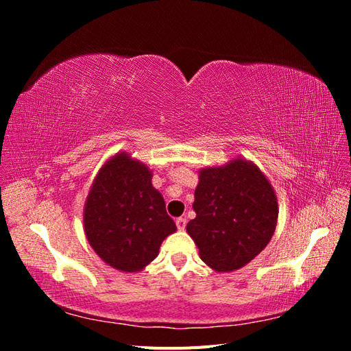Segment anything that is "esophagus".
I'll return each mask as SVG.
<instances>
[{
	"label": "esophagus",
	"instance_id": "1",
	"mask_svg": "<svg viewBox=\"0 0 351 351\" xmlns=\"http://www.w3.org/2000/svg\"><path fill=\"white\" fill-rule=\"evenodd\" d=\"M176 224H177V228H178L180 231H183V230L186 228L187 221H186V218H177V219H176Z\"/></svg>",
	"mask_w": 351,
	"mask_h": 351
}]
</instances>
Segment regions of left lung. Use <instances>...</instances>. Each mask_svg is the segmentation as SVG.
Here are the masks:
<instances>
[{"instance_id":"left-lung-1","label":"left lung","mask_w":351,"mask_h":351,"mask_svg":"<svg viewBox=\"0 0 351 351\" xmlns=\"http://www.w3.org/2000/svg\"><path fill=\"white\" fill-rule=\"evenodd\" d=\"M187 234L217 272L243 268L268 246L278 221L277 195L261 168L237 156L199 169Z\"/></svg>"}]
</instances>
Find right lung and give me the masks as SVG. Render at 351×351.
<instances>
[{
	"mask_svg": "<svg viewBox=\"0 0 351 351\" xmlns=\"http://www.w3.org/2000/svg\"><path fill=\"white\" fill-rule=\"evenodd\" d=\"M84 234L95 253L121 272H139L176 232L152 171L127 152H117L99 168L83 209Z\"/></svg>",
	"mask_w": 351,
	"mask_h": 351,
	"instance_id": "add662e5",
	"label": "right lung"
}]
</instances>
